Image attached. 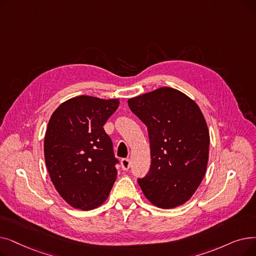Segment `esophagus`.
Here are the masks:
<instances>
[{
  "label": "esophagus",
  "mask_w": 256,
  "mask_h": 256,
  "mask_svg": "<svg viewBox=\"0 0 256 256\" xmlns=\"http://www.w3.org/2000/svg\"><path fill=\"white\" fill-rule=\"evenodd\" d=\"M121 166H122V170H128L130 168V159H128V158L122 159V160H121Z\"/></svg>",
  "instance_id": "1"
}]
</instances>
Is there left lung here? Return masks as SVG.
I'll return each instance as SVG.
<instances>
[{"label":"left lung","mask_w":256,"mask_h":256,"mask_svg":"<svg viewBox=\"0 0 256 256\" xmlns=\"http://www.w3.org/2000/svg\"><path fill=\"white\" fill-rule=\"evenodd\" d=\"M148 126L150 168L138 184L150 203L170 209L187 202L201 184L209 154V132L198 106L172 88L128 99Z\"/></svg>","instance_id":"8db88e82"}]
</instances>
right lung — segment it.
Here are the masks:
<instances>
[{
    "label": "right lung",
    "mask_w": 256,
    "mask_h": 256,
    "mask_svg": "<svg viewBox=\"0 0 256 256\" xmlns=\"http://www.w3.org/2000/svg\"><path fill=\"white\" fill-rule=\"evenodd\" d=\"M118 99L77 96L52 114L44 154L50 179L64 201L82 210L100 206L116 180L113 143L104 126Z\"/></svg>",
    "instance_id": "obj_1"
}]
</instances>
